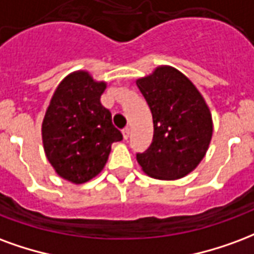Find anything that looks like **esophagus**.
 Masks as SVG:
<instances>
[{
    "label": "esophagus",
    "instance_id": "34e87169",
    "mask_svg": "<svg viewBox=\"0 0 254 254\" xmlns=\"http://www.w3.org/2000/svg\"><path fill=\"white\" fill-rule=\"evenodd\" d=\"M122 132H123V138H125V139H128V138H129V128H128V127L123 128V131H122Z\"/></svg>",
    "mask_w": 254,
    "mask_h": 254
}]
</instances>
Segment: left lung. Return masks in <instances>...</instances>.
Here are the masks:
<instances>
[{
	"instance_id": "obj_1",
	"label": "left lung",
	"mask_w": 254,
	"mask_h": 254,
	"mask_svg": "<svg viewBox=\"0 0 254 254\" xmlns=\"http://www.w3.org/2000/svg\"><path fill=\"white\" fill-rule=\"evenodd\" d=\"M147 101L154 134L149 149L136 154L142 170L158 180L184 177L204 158L212 138V118L196 86L177 68L158 66L136 79Z\"/></svg>"
}]
</instances>
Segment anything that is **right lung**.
Returning a JSON list of instances; mask_svg holds the SVG:
<instances>
[{"label":"right lung","mask_w":254,"mask_h":254,"mask_svg":"<svg viewBox=\"0 0 254 254\" xmlns=\"http://www.w3.org/2000/svg\"><path fill=\"white\" fill-rule=\"evenodd\" d=\"M103 81L78 70L55 89L43 123L44 153L62 179L84 184L99 175L108 161L111 145L123 139L112 115L101 105Z\"/></svg>","instance_id":"add662e5"}]
</instances>
